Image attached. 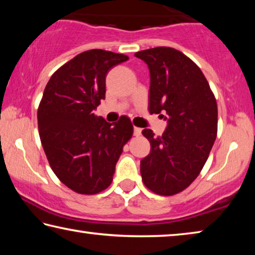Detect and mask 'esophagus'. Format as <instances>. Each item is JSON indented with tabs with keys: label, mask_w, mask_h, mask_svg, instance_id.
<instances>
[{
	"label": "esophagus",
	"mask_w": 255,
	"mask_h": 255,
	"mask_svg": "<svg viewBox=\"0 0 255 255\" xmlns=\"http://www.w3.org/2000/svg\"><path fill=\"white\" fill-rule=\"evenodd\" d=\"M141 133V129L138 128V127H133V135L135 136H140Z\"/></svg>",
	"instance_id": "esophagus-1"
}]
</instances>
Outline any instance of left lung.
<instances>
[{"mask_svg":"<svg viewBox=\"0 0 255 255\" xmlns=\"http://www.w3.org/2000/svg\"><path fill=\"white\" fill-rule=\"evenodd\" d=\"M147 64L150 114L167 122L162 136L141 133L150 152L140 161L144 184L161 196L188 188L199 175L217 136V103L205 75L191 59L170 47L135 54Z\"/></svg>","mask_w":255,"mask_h":255,"instance_id":"obj_1","label":"left lung"}]
</instances>
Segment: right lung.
<instances>
[{"mask_svg":"<svg viewBox=\"0 0 255 255\" xmlns=\"http://www.w3.org/2000/svg\"><path fill=\"white\" fill-rule=\"evenodd\" d=\"M128 56L102 49L81 53L58 68L38 108L40 140L51 170L82 195H94L112 182L123 147L132 136L128 117L107 123L94 115L106 98L108 72Z\"/></svg>","mask_w":255,"mask_h":255,"instance_id":"1","label":"right lung"}]
</instances>
